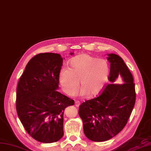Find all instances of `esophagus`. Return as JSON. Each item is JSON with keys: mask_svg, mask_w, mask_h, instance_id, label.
Returning <instances> with one entry per match:
<instances>
[{"mask_svg": "<svg viewBox=\"0 0 151 151\" xmlns=\"http://www.w3.org/2000/svg\"><path fill=\"white\" fill-rule=\"evenodd\" d=\"M80 105V101H75V106L76 107H79Z\"/></svg>", "mask_w": 151, "mask_h": 151, "instance_id": "obj_1", "label": "esophagus"}]
</instances>
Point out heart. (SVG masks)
<instances>
[{
  "label": "heart",
  "instance_id": "b5f03b06",
  "mask_svg": "<svg viewBox=\"0 0 151 151\" xmlns=\"http://www.w3.org/2000/svg\"><path fill=\"white\" fill-rule=\"evenodd\" d=\"M109 76V65L105 59L88 54H80L70 61V68L63 67L59 71V80L64 92L74 96L80 84L81 95L96 97L104 89Z\"/></svg>",
  "mask_w": 151,
  "mask_h": 151
}]
</instances>
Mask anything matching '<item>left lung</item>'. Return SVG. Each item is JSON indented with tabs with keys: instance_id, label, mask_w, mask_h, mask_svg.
Masks as SVG:
<instances>
[{
	"instance_id": "left-lung-1",
	"label": "left lung",
	"mask_w": 151,
	"mask_h": 151,
	"mask_svg": "<svg viewBox=\"0 0 151 151\" xmlns=\"http://www.w3.org/2000/svg\"><path fill=\"white\" fill-rule=\"evenodd\" d=\"M107 59L111 63L108 78L111 83L99 96L79 107L85 135L94 142L108 140L118 134L127 124L136 100L133 76L122 58L110 54ZM120 76L123 83L114 84Z\"/></svg>"
}]
</instances>
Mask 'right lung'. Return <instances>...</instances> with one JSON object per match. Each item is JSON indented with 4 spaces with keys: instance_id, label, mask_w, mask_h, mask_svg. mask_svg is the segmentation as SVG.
Segmentation results:
<instances>
[{
    "instance_id": "right-lung-1",
    "label": "right lung",
    "mask_w": 151,
    "mask_h": 151,
    "mask_svg": "<svg viewBox=\"0 0 151 151\" xmlns=\"http://www.w3.org/2000/svg\"><path fill=\"white\" fill-rule=\"evenodd\" d=\"M63 62L58 54L36 55L27 64L17 87L18 117L28 134L40 142L52 143L61 139L64 109L75 104L57 90Z\"/></svg>"
}]
</instances>
